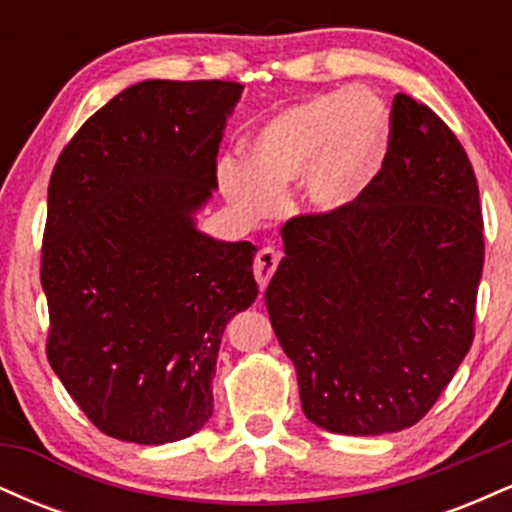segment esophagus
Segmentation results:
<instances>
[{
    "label": "esophagus",
    "instance_id": "obj_1",
    "mask_svg": "<svg viewBox=\"0 0 512 512\" xmlns=\"http://www.w3.org/2000/svg\"><path fill=\"white\" fill-rule=\"evenodd\" d=\"M276 267H279V252L272 248H262L260 252H257L255 262H252V274H255L257 284H260L262 291H264V286L269 284V279H272Z\"/></svg>",
    "mask_w": 512,
    "mask_h": 512
}]
</instances>
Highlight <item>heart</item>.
Instances as JSON below:
<instances>
[{
	"label": "heart",
	"mask_w": 512,
	"mask_h": 512,
	"mask_svg": "<svg viewBox=\"0 0 512 512\" xmlns=\"http://www.w3.org/2000/svg\"><path fill=\"white\" fill-rule=\"evenodd\" d=\"M387 139L390 115L373 91L320 93L264 122L245 144V163L221 161V190L240 214L262 219L303 178L315 207L342 209L380 166Z\"/></svg>",
	"instance_id": "b5f03b06"
}]
</instances>
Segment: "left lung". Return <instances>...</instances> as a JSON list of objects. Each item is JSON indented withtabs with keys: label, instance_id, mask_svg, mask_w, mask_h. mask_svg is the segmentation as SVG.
Segmentation results:
<instances>
[{
	"label": "left lung",
	"instance_id": "1",
	"mask_svg": "<svg viewBox=\"0 0 512 512\" xmlns=\"http://www.w3.org/2000/svg\"><path fill=\"white\" fill-rule=\"evenodd\" d=\"M281 238L264 303L305 416L344 436L419 424L474 342L484 219L460 139L397 93L378 175Z\"/></svg>",
	"mask_w": 512,
	"mask_h": 512
}]
</instances>
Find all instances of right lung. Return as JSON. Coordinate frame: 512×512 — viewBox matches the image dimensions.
I'll return each instance as SVG.
<instances>
[{
  "instance_id": "add662e5",
  "label": "right lung",
  "mask_w": 512,
  "mask_h": 512,
  "mask_svg": "<svg viewBox=\"0 0 512 512\" xmlns=\"http://www.w3.org/2000/svg\"><path fill=\"white\" fill-rule=\"evenodd\" d=\"M236 81H142L69 139L50 175L40 281L45 354L105 436L199 431L228 320L257 298L255 248L199 233Z\"/></svg>"
}]
</instances>
